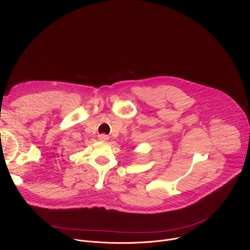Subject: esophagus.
I'll list each match as a JSON object with an SVG mask.
<instances>
[{"mask_svg":"<svg viewBox=\"0 0 250 250\" xmlns=\"http://www.w3.org/2000/svg\"><path fill=\"white\" fill-rule=\"evenodd\" d=\"M99 139L102 140V141H106V140L109 139V136L105 135V134H100L99 135Z\"/></svg>","mask_w":250,"mask_h":250,"instance_id":"1","label":"esophagus"}]
</instances>
